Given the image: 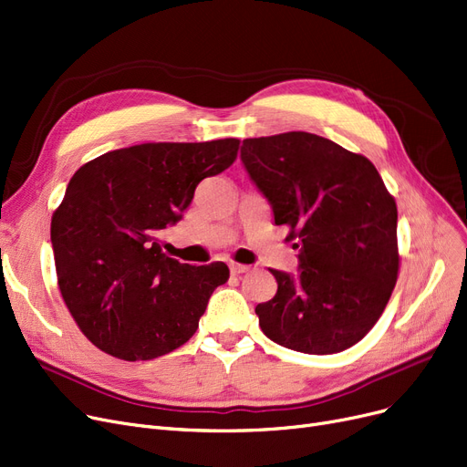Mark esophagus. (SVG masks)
<instances>
[{
	"label": "esophagus",
	"instance_id": "obj_1",
	"mask_svg": "<svg viewBox=\"0 0 467 467\" xmlns=\"http://www.w3.org/2000/svg\"><path fill=\"white\" fill-rule=\"evenodd\" d=\"M229 269H231V275H242V273H248L250 271V267L248 265H242V263H231Z\"/></svg>",
	"mask_w": 467,
	"mask_h": 467
}]
</instances>
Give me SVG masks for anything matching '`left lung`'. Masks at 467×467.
<instances>
[{"instance_id": "1", "label": "left lung", "mask_w": 467, "mask_h": 467, "mask_svg": "<svg viewBox=\"0 0 467 467\" xmlns=\"http://www.w3.org/2000/svg\"><path fill=\"white\" fill-rule=\"evenodd\" d=\"M240 160L296 240L297 275L255 315L269 339L309 355L349 349L391 297L399 273L397 204L368 158L306 131L246 139Z\"/></svg>"}]
</instances>
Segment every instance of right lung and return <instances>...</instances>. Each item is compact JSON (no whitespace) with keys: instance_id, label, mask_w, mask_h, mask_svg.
I'll return each mask as SVG.
<instances>
[{"instance_id":"1","label":"right lung","mask_w":467,"mask_h":467,"mask_svg":"<svg viewBox=\"0 0 467 467\" xmlns=\"http://www.w3.org/2000/svg\"><path fill=\"white\" fill-rule=\"evenodd\" d=\"M238 139L145 143L79 168L51 219L58 290L84 336L121 360H150L187 343L223 261L189 265L156 236L183 217L202 179L236 160Z\"/></svg>"}]
</instances>
